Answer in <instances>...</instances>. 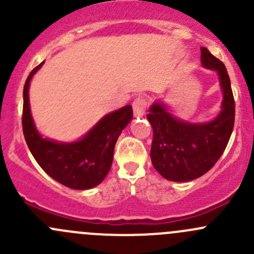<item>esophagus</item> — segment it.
Returning <instances> with one entry per match:
<instances>
[{
	"mask_svg": "<svg viewBox=\"0 0 254 254\" xmlns=\"http://www.w3.org/2000/svg\"><path fill=\"white\" fill-rule=\"evenodd\" d=\"M146 108H147V99L143 97H137L132 102V111H134L135 117H142L145 114Z\"/></svg>",
	"mask_w": 254,
	"mask_h": 254,
	"instance_id": "1",
	"label": "esophagus"
}]
</instances>
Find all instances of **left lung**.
Returning <instances> with one entry per match:
<instances>
[{
  "mask_svg": "<svg viewBox=\"0 0 254 254\" xmlns=\"http://www.w3.org/2000/svg\"><path fill=\"white\" fill-rule=\"evenodd\" d=\"M201 65L216 71L222 102L212 120L191 123L178 119L162 101H156L147 119L153 130L151 161L163 178L188 182L205 175L226 148L235 124V101L224 64L206 48H200Z\"/></svg>",
  "mask_w": 254,
  "mask_h": 254,
  "instance_id": "8db88e82",
  "label": "left lung"
}]
</instances>
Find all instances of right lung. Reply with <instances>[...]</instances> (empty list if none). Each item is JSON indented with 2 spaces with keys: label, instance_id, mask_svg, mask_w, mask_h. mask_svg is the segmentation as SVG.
<instances>
[{
  "label": "right lung",
  "instance_id": "1",
  "mask_svg": "<svg viewBox=\"0 0 254 254\" xmlns=\"http://www.w3.org/2000/svg\"><path fill=\"white\" fill-rule=\"evenodd\" d=\"M38 65L28 76L23 89V132L38 165L63 186L86 190L103 182L111 171L118 137L132 119L131 106L104 115L86 135L72 142L43 137L30 113L29 84L43 66Z\"/></svg>",
  "mask_w": 254,
  "mask_h": 254
}]
</instances>
